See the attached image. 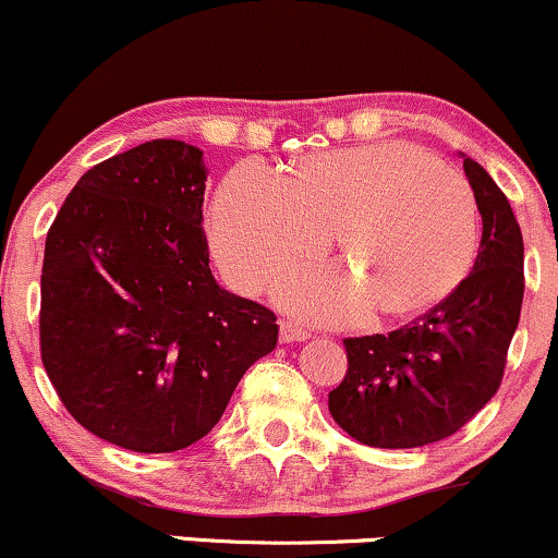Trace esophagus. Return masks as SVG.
Listing matches in <instances>:
<instances>
[{"label": "esophagus", "mask_w": 558, "mask_h": 558, "mask_svg": "<svg viewBox=\"0 0 558 558\" xmlns=\"http://www.w3.org/2000/svg\"><path fill=\"white\" fill-rule=\"evenodd\" d=\"M279 339L284 343L307 341L311 339V331H307V328H302L300 323H294V320H281L279 323Z\"/></svg>", "instance_id": "34e87169"}]
</instances>
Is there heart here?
<instances>
[{
    "mask_svg": "<svg viewBox=\"0 0 558 558\" xmlns=\"http://www.w3.org/2000/svg\"><path fill=\"white\" fill-rule=\"evenodd\" d=\"M336 227L347 260L287 271L277 284L287 311L315 320L356 318L373 302L388 315L422 311L465 277L478 245L465 175L398 142L313 155L287 181L258 160L235 165L211 211V243L227 279L258 292Z\"/></svg>",
    "mask_w": 558,
    "mask_h": 558,
    "instance_id": "obj_1",
    "label": "heart"
}]
</instances>
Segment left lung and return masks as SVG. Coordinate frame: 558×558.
<instances>
[{
    "label": "left lung",
    "instance_id": "1",
    "mask_svg": "<svg viewBox=\"0 0 558 558\" xmlns=\"http://www.w3.org/2000/svg\"><path fill=\"white\" fill-rule=\"evenodd\" d=\"M463 170L484 225L469 277L396 331L343 339L349 367L328 411L367 447L405 450L456 435L505 377L525 292L522 232L492 175L471 157Z\"/></svg>",
    "mask_w": 558,
    "mask_h": 558
}]
</instances>
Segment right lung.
Instances as JSON below:
<instances>
[{"label":"right lung","mask_w":558,"mask_h":558,"mask_svg":"<svg viewBox=\"0 0 558 558\" xmlns=\"http://www.w3.org/2000/svg\"><path fill=\"white\" fill-rule=\"evenodd\" d=\"M202 149L153 140L80 178L48 227L40 360L95 437L175 452L209 435L277 315L211 277Z\"/></svg>","instance_id":"add662e5"}]
</instances>
